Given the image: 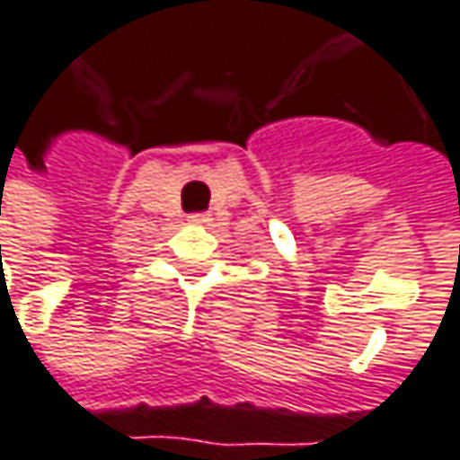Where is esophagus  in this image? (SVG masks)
Listing matches in <instances>:
<instances>
[{
	"mask_svg": "<svg viewBox=\"0 0 460 460\" xmlns=\"http://www.w3.org/2000/svg\"><path fill=\"white\" fill-rule=\"evenodd\" d=\"M209 219H212L209 214H190V222H193V225H207Z\"/></svg>",
	"mask_w": 460,
	"mask_h": 460,
	"instance_id": "esophagus-1",
	"label": "esophagus"
}]
</instances>
